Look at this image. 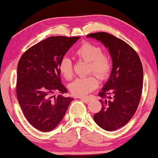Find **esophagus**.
<instances>
[{"label": "esophagus", "instance_id": "1", "mask_svg": "<svg viewBox=\"0 0 158 158\" xmlns=\"http://www.w3.org/2000/svg\"><path fill=\"white\" fill-rule=\"evenodd\" d=\"M80 99H81V100H82L83 101V102H85V103H88L90 102V99L88 98H85V97H84V98H82V97H81V98H79Z\"/></svg>", "mask_w": 158, "mask_h": 158}]
</instances>
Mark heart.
Returning a JSON list of instances; mask_svg holds the SVG:
<instances>
[{"instance_id":"heart-1","label":"heart","mask_w":158,"mask_h":158,"mask_svg":"<svg viewBox=\"0 0 158 158\" xmlns=\"http://www.w3.org/2000/svg\"><path fill=\"white\" fill-rule=\"evenodd\" d=\"M75 55L78 59L89 63L88 73H95L101 81L109 77L111 71V59L109 55L102 52V49L98 44L89 42H83L76 49ZM59 70L65 79L73 78V67L68 58L64 57L60 61ZM97 85V77L94 74H90L75 79L69 85V89L74 96H84L94 90Z\"/></svg>"}]
</instances>
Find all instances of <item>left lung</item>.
Masks as SVG:
<instances>
[{"label":"left lung","instance_id":"left-lung-1","mask_svg":"<svg viewBox=\"0 0 158 158\" xmlns=\"http://www.w3.org/2000/svg\"><path fill=\"white\" fill-rule=\"evenodd\" d=\"M109 48L113 61L111 77L98 94L101 111L94 119L101 128L115 131L124 126L137 111L143 85V68L136 51L124 41L106 32L89 34Z\"/></svg>","mask_w":158,"mask_h":158}]
</instances>
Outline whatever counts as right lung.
Returning a JSON list of instances; mask_svg holds the SVG:
<instances>
[{
	"label": "right lung",
	"mask_w": 158,
	"mask_h": 158,
	"mask_svg": "<svg viewBox=\"0 0 158 158\" xmlns=\"http://www.w3.org/2000/svg\"><path fill=\"white\" fill-rule=\"evenodd\" d=\"M79 36H51L28 49L17 68L16 96L28 122L42 131L52 130L66 113L73 98L60 79L59 64ZM55 92L60 94L57 97Z\"/></svg>",
	"instance_id": "1"
}]
</instances>
